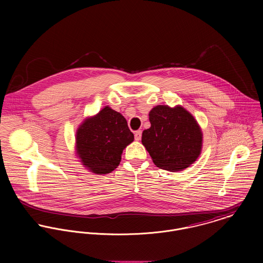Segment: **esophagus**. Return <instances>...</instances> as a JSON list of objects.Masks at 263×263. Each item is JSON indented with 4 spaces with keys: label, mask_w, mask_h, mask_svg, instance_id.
I'll use <instances>...</instances> for the list:
<instances>
[{
    "label": "esophagus",
    "mask_w": 263,
    "mask_h": 263,
    "mask_svg": "<svg viewBox=\"0 0 263 263\" xmlns=\"http://www.w3.org/2000/svg\"><path fill=\"white\" fill-rule=\"evenodd\" d=\"M141 138H142V130H137V132L135 133V139H136V141H140Z\"/></svg>",
    "instance_id": "1"
}]
</instances>
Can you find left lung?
Segmentation results:
<instances>
[{"instance_id": "1", "label": "left lung", "mask_w": 263, "mask_h": 263, "mask_svg": "<svg viewBox=\"0 0 263 263\" xmlns=\"http://www.w3.org/2000/svg\"><path fill=\"white\" fill-rule=\"evenodd\" d=\"M151 127L142 135V144L154 164L167 171L188 168L202 149V132L194 116L181 105H157L149 112Z\"/></svg>"}]
</instances>
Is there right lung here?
Instances as JSON below:
<instances>
[{
	"label": "right lung",
	"instance_id": "1",
	"mask_svg": "<svg viewBox=\"0 0 263 263\" xmlns=\"http://www.w3.org/2000/svg\"><path fill=\"white\" fill-rule=\"evenodd\" d=\"M133 142L134 134L123 115L105 106L79 125L76 132V155L90 172L104 175L117 168L122 152Z\"/></svg>",
	"mask_w": 263,
	"mask_h": 263
}]
</instances>
